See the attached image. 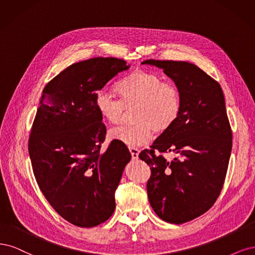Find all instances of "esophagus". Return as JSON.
<instances>
[{"instance_id":"34e87169","label":"esophagus","mask_w":255,"mask_h":255,"mask_svg":"<svg viewBox=\"0 0 255 255\" xmlns=\"http://www.w3.org/2000/svg\"><path fill=\"white\" fill-rule=\"evenodd\" d=\"M129 151L131 153V157H132V159H137L139 150L136 148V147H129Z\"/></svg>"}]
</instances>
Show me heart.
I'll use <instances>...</instances> for the list:
<instances>
[{"instance_id":"b5f03b06","label":"heart","mask_w":255,"mask_h":255,"mask_svg":"<svg viewBox=\"0 0 255 255\" xmlns=\"http://www.w3.org/2000/svg\"><path fill=\"white\" fill-rule=\"evenodd\" d=\"M119 101L105 92L95 97V108L101 118L111 125H118L125 110L133 108V124L111 129L109 135L130 147L144 145L153 131L161 134L174 126L182 112V94L174 85L164 83L158 74L136 70L114 85Z\"/></svg>"}]
</instances>
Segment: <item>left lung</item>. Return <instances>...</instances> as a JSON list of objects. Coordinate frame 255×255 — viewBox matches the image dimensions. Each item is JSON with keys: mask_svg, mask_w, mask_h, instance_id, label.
I'll return each mask as SVG.
<instances>
[{"mask_svg": "<svg viewBox=\"0 0 255 255\" xmlns=\"http://www.w3.org/2000/svg\"><path fill=\"white\" fill-rule=\"evenodd\" d=\"M175 81L182 94L176 124L138 154L150 166L147 195L161 219L180 225L209 211L225 183L232 130L223 89L197 65L148 59ZM170 153L174 158H166Z\"/></svg>", "mask_w": 255, "mask_h": 255, "instance_id": "obj_1", "label": "left lung"}]
</instances>
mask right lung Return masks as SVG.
Segmentation results:
<instances>
[{
    "label": "right lung",
    "instance_id": "add662e5",
    "mask_svg": "<svg viewBox=\"0 0 255 255\" xmlns=\"http://www.w3.org/2000/svg\"><path fill=\"white\" fill-rule=\"evenodd\" d=\"M128 68L113 57L70 65L43 89L32 123L28 152L36 181L54 210L77 227L101 225L116 209L114 194L131 154L116 139L101 151L107 130L95 97Z\"/></svg>",
    "mask_w": 255,
    "mask_h": 255
}]
</instances>
